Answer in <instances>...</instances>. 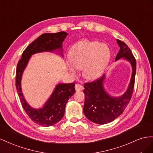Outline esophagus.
<instances>
[{
    "label": "esophagus",
    "instance_id": "34e87169",
    "mask_svg": "<svg viewBox=\"0 0 153 153\" xmlns=\"http://www.w3.org/2000/svg\"><path fill=\"white\" fill-rule=\"evenodd\" d=\"M75 88L76 91H81L82 89H83V87H82V86L80 84H76Z\"/></svg>",
    "mask_w": 153,
    "mask_h": 153
}]
</instances>
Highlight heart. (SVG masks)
I'll return each instance as SVG.
<instances>
[{"label": "heart", "instance_id": "obj_1", "mask_svg": "<svg viewBox=\"0 0 153 153\" xmlns=\"http://www.w3.org/2000/svg\"><path fill=\"white\" fill-rule=\"evenodd\" d=\"M110 58V51L105 44L97 42L82 40L76 43L69 53V60L74 68L83 69L86 79L98 77L106 68ZM68 69L72 74L76 70L71 65Z\"/></svg>", "mask_w": 153, "mask_h": 153}]
</instances>
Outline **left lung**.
Here are the masks:
<instances>
[{
    "label": "left lung",
    "instance_id": "8db88e82",
    "mask_svg": "<svg viewBox=\"0 0 153 153\" xmlns=\"http://www.w3.org/2000/svg\"><path fill=\"white\" fill-rule=\"evenodd\" d=\"M117 42L120 50L117 54L115 61L120 59L128 61L132 67L131 78L127 90L118 97L110 96L104 90L105 74L94 81L84 84V114L90 121L98 124H105L117 119L123 113L132 97L136 74V59L124 42L118 39Z\"/></svg>",
    "mask_w": 153,
    "mask_h": 153
}]
</instances>
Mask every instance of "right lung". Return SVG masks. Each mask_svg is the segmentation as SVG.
Masks as SVG:
<instances>
[{
	"mask_svg": "<svg viewBox=\"0 0 153 153\" xmlns=\"http://www.w3.org/2000/svg\"><path fill=\"white\" fill-rule=\"evenodd\" d=\"M68 33L64 31L56 33H45L39 36L26 48L22 58L17 64L16 72V88L20 102L29 118L36 124L42 126H51L58 123L65 114L66 104L75 90V84L61 83L56 85L49 99L42 108L34 109L26 102L21 88L22 74L33 54L42 52H63L62 43ZM63 56V55H62Z\"/></svg>",
	"mask_w": 153,
	"mask_h": 153,
	"instance_id": "obj_1",
	"label": "right lung"
}]
</instances>
